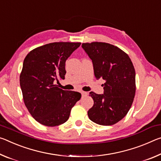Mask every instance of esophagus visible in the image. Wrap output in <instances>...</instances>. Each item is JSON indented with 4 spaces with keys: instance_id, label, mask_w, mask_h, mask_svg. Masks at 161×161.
Returning a JSON list of instances; mask_svg holds the SVG:
<instances>
[{
    "instance_id": "obj_1",
    "label": "esophagus",
    "mask_w": 161,
    "mask_h": 161,
    "mask_svg": "<svg viewBox=\"0 0 161 161\" xmlns=\"http://www.w3.org/2000/svg\"><path fill=\"white\" fill-rule=\"evenodd\" d=\"M80 93H81V94H82V96H87V95H88V93H87V92L81 91Z\"/></svg>"
}]
</instances>
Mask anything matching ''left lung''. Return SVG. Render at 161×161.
Returning a JSON list of instances; mask_svg holds the SVG:
<instances>
[{
	"label": "left lung",
	"mask_w": 161,
	"mask_h": 161,
	"mask_svg": "<svg viewBox=\"0 0 161 161\" xmlns=\"http://www.w3.org/2000/svg\"><path fill=\"white\" fill-rule=\"evenodd\" d=\"M82 48L93 63L97 80L105 83L103 94L91 92L94 104L88 111L90 120L111 125L122 120L132 105L136 93V72L128 54L113 45L93 42Z\"/></svg>",
	"instance_id": "8db88e82"
}]
</instances>
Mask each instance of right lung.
I'll return each instance as SVG.
<instances>
[{"mask_svg": "<svg viewBox=\"0 0 161 161\" xmlns=\"http://www.w3.org/2000/svg\"><path fill=\"white\" fill-rule=\"evenodd\" d=\"M80 43L56 42L33 49L25 58L20 85L29 113L41 124L56 126L66 122L81 98L78 92L64 91L55 84L65 78V61Z\"/></svg>", "mask_w": 161, "mask_h": 161, "instance_id": "1", "label": "right lung"}]
</instances>
